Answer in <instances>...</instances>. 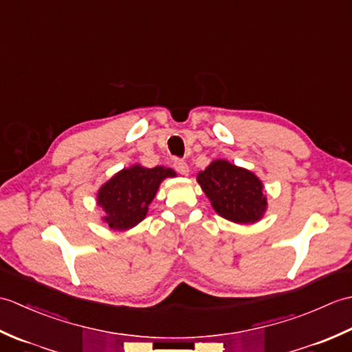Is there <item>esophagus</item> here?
<instances>
[{"label": "esophagus", "mask_w": 352, "mask_h": 352, "mask_svg": "<svg viewBox=\"0 0 352 352\" xmlns=\"http://www.w3.org/2000/svg\"><path fill=\"white\" fill-rule=\"evenodd\" d=\"M174 168H175V170L178 172V174H182V175H188L189 174V166H188V163H186L184 160H174Z\"/></svg>", "instance_id": "esophagus-1"}]
</instances>
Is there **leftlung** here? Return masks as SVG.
Masks as SVG:
<instances>
[{"label": "left lung", "mask_w": 352, "mask_h": 352, "mask_svg": "<svg viewBox=\"0 0 352 352\" xmlns=\"http://www.w3.org/2000/svg\"><path fill=\"white\" fill-rule=\"evenodd\" d=\"M197 180L222 218L236 223H254L263 218L267 208L263 183L251 170L214 160L199 172Z\"/></svg>", "instance_id": "obj_1"}]
</instances>
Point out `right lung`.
I'll return each instance as SVG.
<instances>
[{
	"label": "right lung",
	"instance_id": "right-lung-1",
	"mask_svg": "<svg viewBox=\"0 0 352 352\" xmlns=\"http://www.w3.org/2000/svg\"><path fill=\"white\" fill-rule=\"evenodd\" d=\"M177 174L170 168H144L133 164L119 170L107 183L101 186L96 203L106 212L102 221L111 230L124 231L145 219L160 183Z\"/></svg>",
	"mask_w": 352,
	"mask_h": 352
}]
</instances>
